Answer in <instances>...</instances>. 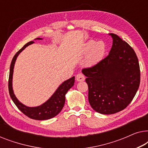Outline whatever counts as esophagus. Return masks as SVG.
Wrapping results in <instances>:
<instances>
[{
    "instance_id": "obj_1",
    "label": "esophagus",
    "mask_w": 148,
    "mask_h": 148,
    "mask_svg": "<svg viewBox=\"0 0 148 148\" xmlns=\"http://www.w3.org/2000/svg\"><path fill=\"white\" fill-rule=\"evenodd\" d=\"M76 79L77 82H83V81H84L85 79V76L84 75V74L79 73L77 75Z\"/></svg>"
}]
</instances>
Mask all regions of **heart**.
Returning a JSON list of instances; mask_svg holds the SVG:
<instances>
[{
	"instance_id": "1",
	"label": "heart",
	"mask_w": 148,
	"mask_h": 148,
	"mask_svg": "<svg viewBox=\"0 0 148 148\" xmlns=\"http://www.w3.org/2000/svg\"><path fill=\"white\" fill-rule=\"evenodd\" d=\"M106 50V44L103 41L90 40L86 42L82 48V53L88 54L84 62L86 65L92 66L98 64L104 58Z\"/></svg>"
}]
</instances>
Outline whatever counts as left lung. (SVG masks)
Returning <instances> with one entry per match:
<instances>
[{
	"instance_id": "1",
	"label": "left lung",
	"mask_w": 148,
	"mask_h": 148,
	"mask_svg": "<svg viewBox=\"0 0 148 148\" xmlns=\"http://www.w3.org/2000/svg\"><path fill=\"white\" fill-rule=\"evenodd\" d=\"M109 54L92 67L83 69L87 77L89 102L97 112L114 114L134 98L140 84V69L134 50L114 34Z\"/></svg>"
}]
</instances>
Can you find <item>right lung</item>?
Wrapping results in <instances>:
<instances>
[{"label":"right lung","mask_w":148,"mask_h":148,"mask_svg":"<svg viewBox=\"0 0 148 148\" xmlns=\"http://www.w3.org/2000/svg\"><path fill=\"white\" fill-rule=\"evenodd\" d=\"M35 40H42V38H38ZM33 43H34V42L31 41L25 44L23 47L21 48L15 54L13 60H12L11 66H10L9 77V94L12 100L13 101V102L15 103L17 108L26 116L29 117L30 119H35V120H47V119H52L56 116L63 108L64 102H65V95L66 92H68V90L73 86L75 83V77H72L71 78L69 79L66 81H64L61 85H60V86L55 91L53 95L46 102H44V104H42L39 106L28 107L22 104L21 102H20L17 100V98H16L15 95L14 94L13 87H12L14 65H15L16 59H17L20 52L23 51L27 46Z\"/></svg>","instance_id":"obj_1"}]
</instances>
